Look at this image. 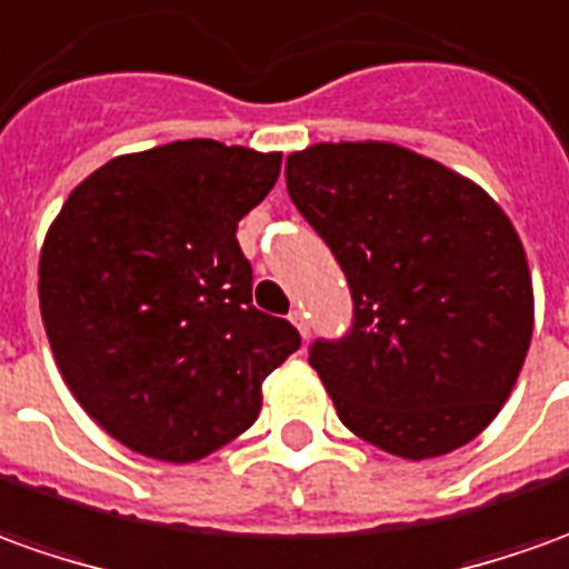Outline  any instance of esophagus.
<instances>
[{
    "instance_id": "obj_1",
    "label": "esophagus",
    "mask_w": 569,
    "mask_h": 569,
    "mask_svg": "<svg viewBox=\"0 0 569 569\" xmlns=\"http://www.w3.org/2000/svg\"><path fill=\"white\" fill-rule=\"evenodd\" d=\"M288 319H291V322H293V328H297V331H300V335H303V337L309 335L307 316H303V312H300V309H291V316H288Z\"/></svg>"
}]
</instances>
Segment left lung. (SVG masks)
Wrapping results in <instances>:
<instances>
[{
  "instance_id": "left-lung-1",
  "label": "left lung",
  "mask_w": 569,
  "mask_h": 569,
  "mask_svg": "<svg viewBox=\"0 0 569 569\" xmlns=\"http://www.w3.org/2000/svg\"><path fill=\"white\" fill-rule=\"evenodd\" d=\"M284 179L350 284V331L309 347L340 421L411 461L471 442L530 350L511 219L465 176L387 142L312 144Z\"/></svg>"
}]
</instances>
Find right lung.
Returning a JSON list of instances; mask_svg holds the SVG:
<instances>
[{"instance_id": "1", "label": "right lung", "mask_w": 569, "mask_h": 569, "mask_svg": "<svg viewBox=\"0 0 569 569\" xmlns=\"http://www.w3.org/2000/svg\"><path fill=\"white\" fill-rule=\"evenodd\" d=\"M281 154L188 139L113 158L70 191L39 257V309L70 393L113 440L198 461L257 421L297 347L253 307L238 222Z\"/></svg>"}]
</instances>
